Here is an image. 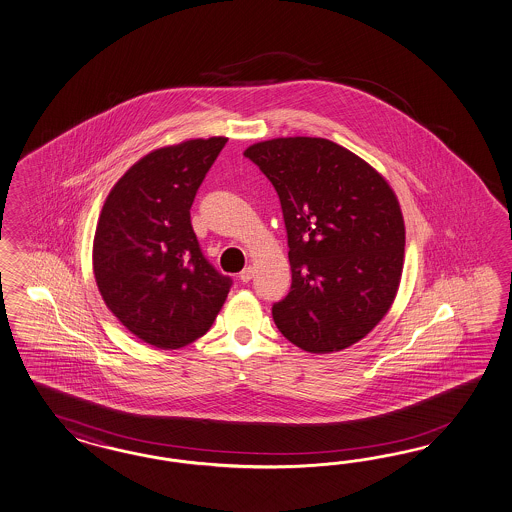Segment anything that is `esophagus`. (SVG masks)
I'll list each match as a JSON object with an SVG mask.
<instances>
[{
	"label": "esophagus",
	"mask_w": 512,
	"mask_h": 512,
	"mask_svg": "<svg viewBox=\"0 0 512 512\" xmlns=\"http://www.w3.org/2000/svg\"><path fill=\"white\" fill-rule=\"evenodd\" d=\"M253 274H255V270H253L251 266H248V268H244V270L240 272V279H242L244 283H249V281L253 279Z\"/></svg>",
	"instance_id": "obj_1"
}]
</instances>
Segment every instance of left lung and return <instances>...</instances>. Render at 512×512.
Returning <instances> with one entry per match:
<instances>
[{
  "mask_svg": "<svg viewBox=\"0 0 512 512\" xmlns=\"http://www.w3.org/2000/svg\"><path fill=\"white\" fill-rule=\"evenodd\" d=\"M278 191L293 272L274 304L279 332L326 355L362 340L390 310L402 279L405 225L396 193L364 159L317 137L244 152Z\"/></svg>",
  "mask_w": 512,
  "mask_h": 512,
  "instance_id": "8db88e82",
  "label": "left lung"
}]
</instances>
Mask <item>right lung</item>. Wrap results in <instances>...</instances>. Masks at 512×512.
<instances>
[{
    "instance_id": "add662e5",
    "label": "right lung",
    "mask_w": 512,
    "mask_h": 512,
    "mask_svg": "<svg viewBox=\"0 0 512 512\" xmlns=\"http://www.w3.org/2000/svg\"><path fill=\"white\" fill-rule=\"evenodd\" d=\"M225 142L191 139L144 155L110 189L97 221V289L131 334L159 349L206 334L231 289L204 259L189 214Z\"/></svg>"
}]
</instances>
